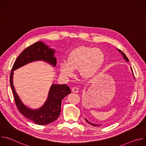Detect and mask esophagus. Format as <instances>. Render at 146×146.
Here are the masks:
<instances>
[{
	"label": "esophagus",
	"instance_id": "34e87169",
	"mask_svg": "<svg viewBox=\"0 0 146 146\" xmlns=\"http://www.w3.org/2000/svg\"><path fill=\"white\" fill-rule=\"evenodd\" d=\"M72 92H75V93H77V92H78V88H77V87H74L72 88Z\"/></svg>",
	"mask_w": 146,
	"mask_h": 146
}]
</instances>
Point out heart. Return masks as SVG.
<instances>
[{
    "label": "heart",
    "instance_id": "heart-1",
    "mask_svg": "<svg viewBox=\"0 0 146 146\" xmlns=\"http://www.w3.org/2000/svg\"><path fill=\"white\" fill-rule=\"evenodd\" d=\"M105 62V55L99 48L80 46L72 50L67 60L60 64V73L66 77H72L74 69H79L81 75L85 78L92 79L101 72Z\"/></svg>",
    "mask_w": 146,
    "mask_h": 146
}]
</instances>
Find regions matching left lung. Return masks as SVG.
Returning a JSON list of instances; mask_svg holds the SVG:
<instances>
[{
  "instance_id": "left-lung-1",
  "label": "left lung",
  "mask_w": 146,
  "mask_h": 146,
  "mask_svg": "<svg viewBox=\"0 0 146 146\" xmlns=\"http://www.w3.org/2000/svg\"><path fill=\"white\" fill-rule=\"evenodd\" d=\"M118 52H120L121 53V54L123 56V59H125V60L126 62H129V59H128V58H127V56H126V55L123 52H122L120 50H119V49H118ZM131 70H132V72H133L132 71V68H131ZM132 73H133V76H134L133 75V73L132 72ZM85 119L86 120V121L88 122V123H89L90 124H91V125H93V126H95V127H100V125H100V124H96V123H92V122H90V121H88L86 118H85Z\"/></svg>"
}]
</instances>
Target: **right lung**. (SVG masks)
I'll use <instances>...</instances> for the list:
<instances>
[{
	"mask_svg": "<svg viewBox=\"0 0 146 146\" xmlns=\"http://www.w3.org/2000/svg\"><path fill=\"white\" fill-rule=\"evenodd\" d=\"M55 52V50L51 48L42 41H37L20 54L10 73V86L18 110L26 118L41 125L49 124L59 117L62 100L71 93L70 87L66 84H52L44 105L37 109H32L24 105L15 91L13 85L14 71L31 62L38 60H43L54 67L56 65Z\"/></svg>",
	"mask_w": 146,
	"mask_h": 146,
	"instance_id": "1",
	"label": "right lung"
}]
</instances>
